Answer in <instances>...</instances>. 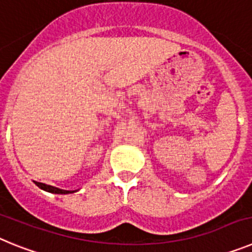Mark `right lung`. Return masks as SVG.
I'll list each match as a JSON object with an SVG mask.
<instances>
[{"instance_id":"right-lung-1","label":"right lung","mask_w":252,"mask_h":252,"mask_svg":"<svg viewBox=\"0 0 252 252\" xmlns=\"http://www.w3.org/2000/svg\"><path fill=\"white\" fill-rule=\"evenodd\" d=\"M39 188L44 189L46 192H50V193H55V194H68V193H73L70 190H64V189H59L57 187H53V186H48V184H44V183H39V182H35Z\"/></svg>"}]
</instances>
